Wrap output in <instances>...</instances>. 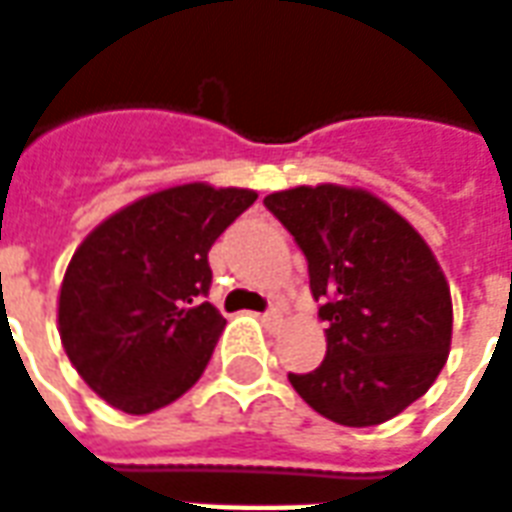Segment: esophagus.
Instances as JSON below:
<instances>
[{
  "label": "esophagus",
  "mask_w": 512,
  "mask_h": 512,
  "mask_svg": "<svg viewBox=\"0 0 512 512\" xmlns=\"http://www.w3.org/2000/svg\"><path fill=\"white\" fill-rule=\"evenodd\" d=\"M260 318H263V321H268V323H277V321H282V310H279V307H268V310L263 312Z\"/></svg>",
  "instance_id": "1"
}]
</instances>
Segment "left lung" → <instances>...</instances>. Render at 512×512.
Instances as JSON below:
<instances>
[{
    "label": "left lung",
    "instance_id": "left-lung-1",
    "mask_svg": "<svg viewBox=\"0 0 512 512\" xmlns=\"http://www.w3.org/2000/svg\"><path fill=\"white\" fill-rule=\"evenodd\" d=\"M307 257L326 359L288 381L318 414L370 428L425 395L450 354L452 301L411 224L362 189L299 186L263 200Z\"/></svg>",
    "mask_w": 512,
    "mask_h": 512
}]
</instances>
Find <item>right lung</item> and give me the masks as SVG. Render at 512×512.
Instances as JSON below:
<instances>
[{"instance_id": "right-lung-1", "label": "right lung", "mask_w": 512, "mask_h": 512, "mask_svg": "<svg viewBox=\"0 0 512 512\" xmlns=\"http://www.w3.org/2000/svg\"><path fill=\"white\" fill-rule=\"evenodd\" d=\"M257 200L189 183L136 200L76 249L60 290V337L76 373L126 414H150L197 384L224 318L208 252Z\"/></svg>"}]
</instances>
